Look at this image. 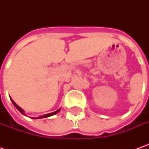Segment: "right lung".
Masks as SVG:
<instances>
[{"label": "right lung", "mask_w": 149, "mask_h": 149, "mask_svg": "<svg viewBox=\"0 0 149 149\" xmlns=\"http://www.w3.org/2000/svg\"><path fill=\"white\" fill-rule=\"evenodd\" d=\"M11 100V101H12V103H13V104L15 105V107L19 110V111L22 113V114H24V115H26V113H25V112H24V110L20 108V107H19V106L17 105L15 103L14 101H13V100L12 99H10ZM60 109H58V110H56L55 112H53V113H47V114H45V115H42V116H40V117L38 118H47V117H49V116H52V115H54V114H56L58 112H60Z\"/></svg>", "instance_id": "obj_1"}]
</instances>
